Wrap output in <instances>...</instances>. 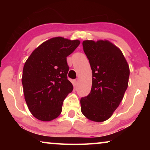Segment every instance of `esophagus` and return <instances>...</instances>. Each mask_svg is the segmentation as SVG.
<instances>
[{
    "instance_id": "obj_1",
    "label": "esophagus",
    "mask_w": 150,
    "mask_h": 150,
    "mask_svg": "<svg viewBox=\"0 0 150 150\" xmlns=\"http://www.w3.org/2000/svg\"><path fill=\"white\" fill-rule=\"evenodd\" d=\"M79 79H76L74 80V84L75 85H78V84H79Z\"/></svg>"
}]
</instances>
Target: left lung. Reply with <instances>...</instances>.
Here are the masks:
<instances>
[{
  "instance_id": "left-lung-1",
  "label": "left lung",
  "mask_w": 150,
  "mask_h": 150,
  "mask_svg": "<svg viewBox=\"0 0 150 150\" xmlns=\"http://www.w3.org/2000/svg\"><path fill=\"white\" fill-rule=\"evenodd\" d=\"M83 46L91 65L92 86L89 95L81 98V112L90 120L104 122L124 98L130 69L122 51L108 41L85 40Z\"/></svg>"
}]
</instances>
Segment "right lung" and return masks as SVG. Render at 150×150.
Masks as SVG:
<instances>
[{
	"mask_svg": "<svg viewBox=\"0 0 150 150\" xmlns=\"http://www.w3.org/2000/svg\"><path fill=\"white\" fill-rule=\"evenodd\" d=\"M79 44V40L52 38L42 43L26 60L22 79L24 98L38 120L51 121L62 111L63 101L73 90L67 76V57Z\"/></svg>",
	"mask_w": 150,
	"mask_h": 150,
	"instance_id": "add662e5",
	"label": "right lung"
}]
</instances>
